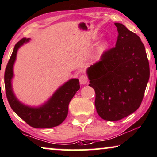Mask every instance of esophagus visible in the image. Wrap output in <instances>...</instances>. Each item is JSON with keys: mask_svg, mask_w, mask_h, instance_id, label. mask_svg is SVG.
I'll return each instance as SVG.
<instances>
[{"mask_svg": "<svg viewBox=\"0 0 157 157\" xmlns=\"http://www.w3.org/2000/svg\"><path fill=\"white\" fill-rule=\"evenodd\" d=\"M88 77H87L86 75H81L80 77V82L81 85H85L86 83H88Z\"/></svg>", "mask_w": 157, "mask_h": 157, "instance_id": "1", "label": "esophagus"}]
</instances>
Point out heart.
<instances>
[{
    "instance_id": "1",
    "label": "heart",
    "mask_w": 157,
    "mask_h": 157,
    "mask_svg": "<svg viewBox=\"0 0 157 157\" xmlns=\"http://www.w3.org/2000/svg\"><path fill=\"white\" fill-rule=\"evenodd\" d=\"M109 48V41L107 40H104L100 43L99 46L97 47V50H96L95 56H94V58L97 60H99L102 58L104 54L106 52V51L108 50Z\"/></svg>"
}]
</instances>
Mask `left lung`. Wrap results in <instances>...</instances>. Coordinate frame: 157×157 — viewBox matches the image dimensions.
I'll list each match as a JSON object with an SVG mask.
<instances>
[{
  "label": "left lung",
  "instance_id": "8db88e82",
  "mask_svg": "<svg viewBox=\"0 0 157 157\" xmlns=\"http://www.w3.org/2000/svg\"><path fill=\"white\" fill-rule=\"evenodd\" d=\"M116 47L86 70L95 90V107L104 120L114 121L129 116L140 106L150 69L144 44L137 34L116 22Z\"/></svg>",
  "mask_w": 157,
  "mask_h": 157
}]
</instances>
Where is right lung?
<instances>
[{
	"label": "right lung",
	"mask_w": 157,
	"mask_h": 157,
	"mask_svg": "<svg viewBox=\"0 0 157 157\" xmlns=\"http://www.w3.org/2000/svg\"><path fill=\"white\" fill-rule=\"evenodd\" d=\"M29 41L30 39L25 38L15 44L6 68L4 82L7 99L15 113L28 125L37 129L55 127L60 125L67 118L69 102L80 89V82L77 78L70 79L59 87L46 102L39 107L28 106L19 101L12 88L13 68L19 48Z\"/></svg>",
	"instance_id": "1"
}]
</instances>
